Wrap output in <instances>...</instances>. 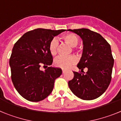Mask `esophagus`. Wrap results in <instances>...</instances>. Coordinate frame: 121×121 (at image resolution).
<instances>
[{"label": "esophagus", "instance_id": "34e87169", "mask_svg": "<svg viewBox=\"0 0 121 121\" xmlns=\"http://www.w3.org/2000/svg\"><path fill=\"white\" fill-rule=\"evenodd\" d=\"M62 73H64L65 72L66 70H64V69H62Z\"/></svg>", "mask_w": 121, "mask_h": 121}]
</instances>
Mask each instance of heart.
Wrapping results in <instances>:
<instances>
[{"label": "heart", "instance_id": "b5f03b06", "mask_svg": "<svg viewBox=\"0 0 121 121\" xmlns=\"http://www.w3.org/2000/svg\"><path fill=\"white\" fill-rule=\"evenodd\" d=\"M62 38L66 43H68L72 47H76L79 42V37L73 33H66L63 35ZM58 47L59 42L57 39H53L50 41L48 48L51 55L55 56L57 54V51H58ZM76 62L77 59L74 56H70L68 57L59 56L54 60V65L59 68L66 69L71 67L73 64H75Z\"/></svg>", "mask_w": 121, "mask_h": 121}]
</instances>
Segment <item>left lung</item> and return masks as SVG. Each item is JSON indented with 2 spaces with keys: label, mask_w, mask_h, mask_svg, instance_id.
Here are the masks:
<instances>
[{
  "label": "left lung",
  "mask_w": 121,
  "mask_h": 121,
  "mask_svg": "<svg viewBox=\"0 0 121 121\" xmlns=\"http://www.w3.org/2000/svg\"><path fill=\"white\" fill-rule=\"evenodd\" d=\"M76 33L83 40V53L77 67L81 72L73 71V79L68 82L71 91L83 100L99 98L107 89L112 79L114 65L110 45L100 34L81 28L68 30Z\"/></svg>",
  "instance_id": "1"
}]
</instances>
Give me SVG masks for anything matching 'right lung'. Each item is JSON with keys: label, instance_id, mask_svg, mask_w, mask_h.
I'll return each instance as SVG.
<instances>
[{"label": "right lung", "instance_id": "1", "mask_svg": "<svg viewBox=\"0 0 121 121\" xmlns=\"http://www.w3.org/2000/svg\"><path fill=\"white\" fill-rule=\"evenodd\" d=\"M65 30L37 28L26 32L16 42L9 59L11 80L15 88L25 99L39 102L51 94L54 81L62 74L51 65L53 57L49 51L50 41Z\"/></svg>", "mask_w": 121, "mask_h": 121}]
</instances>
